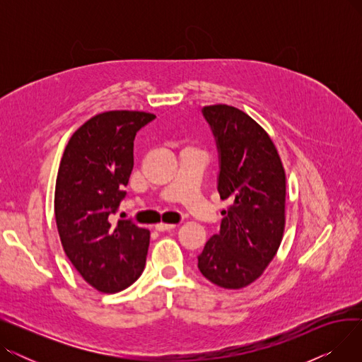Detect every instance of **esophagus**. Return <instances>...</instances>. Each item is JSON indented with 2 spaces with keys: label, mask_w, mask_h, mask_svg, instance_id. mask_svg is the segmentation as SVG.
<instances>
[{
  "label": "esophagus",
  "mask_w": 362,
  "mask_h": 362,
  "mask_svg": "<svg viewBox=\"0 0 362 362\" xmlns=\"http://www.w3.org/2000/svg\"><path fill=\"white\" fill-rule=\"evenodd\" d=\"M175 224H165V223H158L157 226H156V230L157 232H170V230H173L175 229Z\"/></svg>",
  "instance_id": "34e87169"
}]
</instances>
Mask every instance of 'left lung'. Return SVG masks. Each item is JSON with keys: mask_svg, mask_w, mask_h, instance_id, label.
Returning <instances> with one entry per match:
<instances>
[{"mask_svg": "<svg viewBox=\"0 0 362 362\" xmlns=\"http://www.w3.org/2000/svg\"><path fill=\"white\" fill-rule=\"evenodd\" d=\"M220 156L218 194L232 205L220 233L198 257L204 277L224 289H242L267 269L283 239L286 173L269 133L242 110L216 104L202 110Z\"/></svg>", "mask_w": 362, "mask_h": 362, "instance_id": "left-lung-1", "label": "left lung"}]
</instances>
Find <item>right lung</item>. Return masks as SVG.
<instances>
[{"label":"right lung","instance_id":"add662e5","mask_svg":"<svg viewBox=\"0 0 362 362\" xmlns=\"http://www.w3.org/2000/svg\"><path fill=\"white\" fill-rule=\"evenodd\" d=\"M154 119L129 110L97 114L73 133L59 167L54 213L63 250L103 293L129 288L145 267L149 230L112 216L126 197L136 132Z\"/></svg>","mask_w":362,"mask_h":362}]
</instances>
